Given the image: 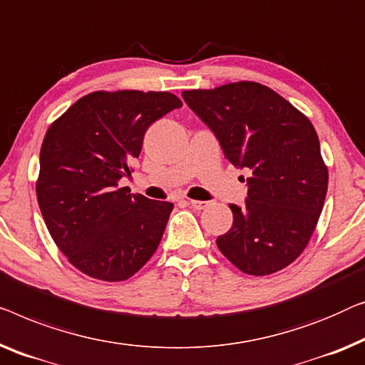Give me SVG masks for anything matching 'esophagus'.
<instances>
[{
	"instance_id": "esophagus-1",
	"label": "esophagus",
	"mask_w": 365,
	"mask_h": 365,
	"mask_svg": "<svg viewBox=\"0 0 365 365\" xmlns=\"http://www.w3.org/2000/svg\"><path fill=\"white\" fill-rule=\"evenodd\" d=\"M187 204L189 205H191V207H194V209H205V207H207V202H204V200H194V199H189L187 200Z\"/></svg>"
}]
</instances>
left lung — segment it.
Segmentation results:
<instances>
[{"label":"left lung","instance_id":"8db88e82","mask_svg":"<svg viewBox=\"0 0 365 365\" xmlns=\"http://www.w3.org/2000/svg\"><path fill=\"white\" fill-rule=\"evenodd\" d=\"M182 98L212 131L227 160L252 173L245 204H229L234 224L217 237L219 250L255 277L288 267L308 245L327 192L314 126L255 82L186 91Z\"/></svg>","mask_w":365,"mask_h":365}]
</instances>
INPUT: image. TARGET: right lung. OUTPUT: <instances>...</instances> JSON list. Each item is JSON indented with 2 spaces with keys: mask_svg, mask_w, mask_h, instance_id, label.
Instances as JSON below:
<instances>
[{
  "mask_svg": "<svg viewBox=\"0 0 365 365\" xmlns=\"http://www.w3.org/2000/svg\"><path fill=\"white\" fill-rule=\"evenodd\" d=\"M181 107L170 92H93L47 130L39 209L56 245L82 273L123 282L156 252L173 204L130 194L118 182L131 176L146 130Z\"/></svg>",
  "mask_w": 365,
  "mask_h": 365,
  "instance_id": "add662e5",
  "label": "right lung"
}]
</instances>
